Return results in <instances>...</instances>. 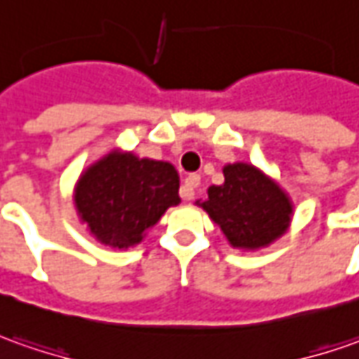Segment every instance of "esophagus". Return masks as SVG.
<instances>
[{
	"label": "esophagus",
	"instance_id": "obj_1",
	"mask_svg": "<svg viewBox=\"0 0 359 359\" xmlns=\"http://www.w3.org/2000/svg\"><path fill=\"white\" fill-rule=\"evenodd\" d=\"M200 184V175H189L187 179H184V184L180 187V198L182 200H192L194 198V190L198 189Z\"/></svg>",
	"mask_w": 359,
	"mask_h": 359
}]
</instances>
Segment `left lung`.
Listing matches in <instances>:
<instances>
[{
    "instance_id": "obj_1",
    "label": "left lung",
    "mask_w": 359,
    "mask_h": 359,
    "mask_svg": "<svg viewBox=\"0 0 359 359\" xmlns=\"http://www.w3.org/2000/svg\"><path fill=\"white\" fill-rule=\"evenodd\" d=\"M220 226L231 248L259 250L281 238L291 224L292 202L265 172L233 163L224 167V184H212L208 198L196 202Z\"/></svg>"
}]
</instances>
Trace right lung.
<instances>
[{
  "mask_svg": "<svg viewBox=\"0 0 359 359\" xmlns=\"http://www.w3.org/2000/svg\"><path fill=\"white\" fill-rule=\"evenodd\" d=\"M179 172L167 161L109 151L80 175L74 206L100 243L128 250L179 204Z\"/></svg>",
  "mask_w": 359,
  "mask_h": 359,
  "instance_id": "obj_1",
  "label": "right lung"
}]
</instances>
